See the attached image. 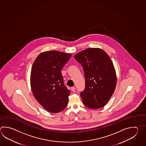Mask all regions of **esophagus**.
Wrapping results in <instances>:
<instances>
[{"label": "esophagus", "mask_w": 146, "mask_h": 146, "mask_svg": "<svg viewBox=\"0 0 146 146\" xmlns=\"http://www.w3.org/2000/svg\"><path fill=\"white\" fill-rule=\"evenodd\" d=\"M71 90L73 92H74L75 90V87H72L71 88Z\"/></svg>", "instance_id": "obj_1"}]
</instances>
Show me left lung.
<instances>
[{"label": "left lung", "instance_id": "left-lung-1", "mask_svg": "<svg viewBox=\"0 0 146 146\" xmlns=\"http://www.w3.org/2000/svg\"><path fill=\"white\" fill-rule=\"evenodd\" d=\"M81 64L85 77V88L80 92L84 105L92 109L104 107L115 89L116 75L110 57L98 48H88L74 56Z\"/></svg>", "mask_w": 146, "mask_h": 146}]
</instances>
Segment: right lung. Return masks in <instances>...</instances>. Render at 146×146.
<instances>
[{"label": "right lung", "mask_w": 146, "mask_h": 146, "mask_svg": "<svg viewBox=\"0 0 146 146\" xmlns=\"http://www.w3.org/2000/svg\"><path fill=\"white\" fill-rule=\"evenodd\" d=\"M71 54L56 50L39 54L31 72V87L33 95L46 110L59 113L66 108L70 91L63 84L61 70Z\"/></svg>", "instance_id": "1"}]
</instances>
